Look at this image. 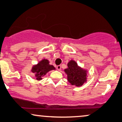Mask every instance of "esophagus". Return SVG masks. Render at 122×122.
<instances>
[{"label":"esophagus","mask_w":122,"mask_h":122,"mask_svg":"<svg viewBox=\"0 0 122 122\" xmlns=\"http://www.w3.org/2000/svg\"><path fill=\"white\" fill-rule=\"evenodd\" d=\"M56 68H57V70H58V71H60L61 69V66H60V65H59V66H57V67H56Z\"/></svg>","instance_id":"esophagus-1"}]
</instances>
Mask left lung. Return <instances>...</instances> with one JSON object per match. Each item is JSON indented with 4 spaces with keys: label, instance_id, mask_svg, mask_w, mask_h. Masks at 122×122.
<instances>
[{
    "label": "left lung",
    "instance_id": "obj_1",
    "mask_svg": "<svg viewBox=\"0 0 122 122\" xmlns=\"http://www.w3.org/2000/svg\"><path fill=\"white\" fill-rule=\"evenodd\" d=\"M67 79L71 85L80 87L87 81L88 70L78 66L76 61L71 60L67 63V68L64 70Z\"/></svg>",
    "mask_w": 122,
    "mask_h": 122
}]
</instances>
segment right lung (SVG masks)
Here are the masks:
<instances>
[{
  "label": "right lung",
  "instance_id": "obj_1",
  "mask_svg": "<svg viewBox=\"0 0 122 122\" xmlns=\"http://www.w3.org/2000/svg\"><path fill=\"white\" fill-rule=\"evenodd\" d=\"M47 59H44L39 62L37 64L32 66L30 72L34 73V77L37 81L42 80V77L47 74V72L52 70H56L55 67L50 64Z\"/></svg>",
  "mask_w": 122,
  "mask_h": 122
}]
</instances>
